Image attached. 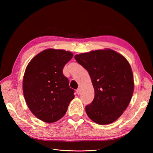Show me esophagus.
<instances>
[{
  "label": "esophagus",
  "instance_id": "1",
  "mask_svg": "<svg viewBox=\"0 0 153 153\" xmlns=\"http://www.w3.org/2000/svg\"><path fill=\"white\" fill-rule=\"evenodd\" d=\"M76 93L78 94V95H79L80 94V92H81V91H80V88L79 87V88H78V89H76Z\"/></svg>",
  "mask_w": 153,
  "mask_h": 153
}]
</instances>
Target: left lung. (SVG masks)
<instances>
[{"mask_svg":"<svg viewBox=\"0 0 153 153\" xmlns=\"http://www.w3.org/2000/svg\"><path fill=\"white\" fill-rule=\"evenodd\" d=\"M75 59L89 72L94 89L93 101L85 106L88 117L101 125L116 121L126 109L133 93L130 64L111 49L77 54Z\"/></svg>","mask_w":153,"mask_h":153,"instance_id":"1","label":"left lung"}]
</instances>
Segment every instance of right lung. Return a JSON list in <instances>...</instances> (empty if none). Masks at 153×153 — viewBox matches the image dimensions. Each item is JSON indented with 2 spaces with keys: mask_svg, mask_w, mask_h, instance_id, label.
Returning a JSON list of instances; mask_svg holds the SVG:
<instances>
[{
  "mask_svg": "<svg viewBox=\"0 0 153 153\" xmlns=\"http://www.w3.org/2000/svg\"><path fill=\"white\" fill-rule=\"evenodd\" d=\"M73 55L64 50L49 48L32 59L23 79L26 103L35 116L45 123H54L65 114L74 91L62 69Z\"/></svg>",
  "mask_w": 153,
  "mask_h": 153,
  "instance_id": "1",
  "label": "right lung"
}]
</instances>
